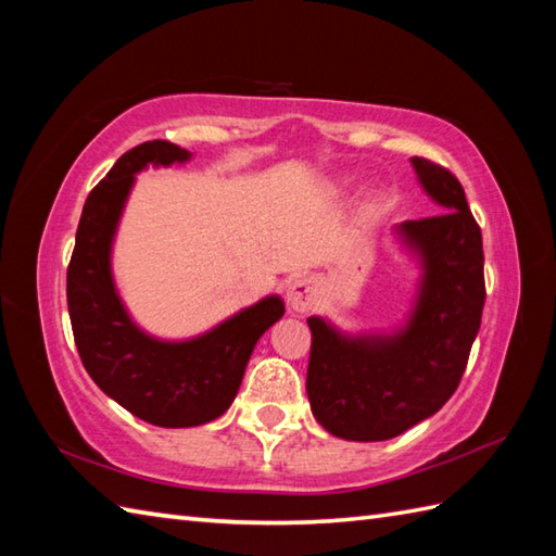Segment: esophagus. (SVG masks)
I'll list each match as a JSON object with an SVG mask.
<instances>
[{
  "label": "esophagus",
  "instance_id": "esophagus-1",
  "mask_svg": "<svg viewBox=\"0 0 556 556\" xmlns=\"http://www.w3.org/2000/svg\"><path fill=\"white\" fill-rule=\"evenodd\" d=\"M287 303L296 313H308L320 303V287L313 277H296L287 289Z\"/></svg>",
  "mask_w": 556,
  "mask_h": 556
}]
</instances>
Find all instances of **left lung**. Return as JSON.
<instances>
[{
    "label": "left lung",
    "instance_id": "obj_1",
    "mask_svg": "<svg viewBox=\"0 0 556 556\" xmlns=\"http://www.w3.org/2000/svg\"><path fill=\"white\" fill-rule=\"evenodd\" d=\"M410 164L422 191L446 212L394 227L422 269L406 325L392 334L353 337L308 317L305 392L317 422L341 440H392L434 416L456 392L480 329L485 255L464 186L430 160Z\"/></svg>",
    "mask_w": 556,
    "mask_h": 556
}]
</instances>
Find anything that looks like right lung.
<instances>
[{"instance_id": "right-lung-1", "label": "right lung", "mask_w": 556, "mask_h": 556, "mask_svg": "<svg viewBox=\"0 0 556 556\" xmlns=\"http://www.w3.org/2000/svg\"><path fill=\"white\" fill-rule=\"evenodd\" d=\"M191 160L169 140H148L116 160L92 188L66 271V301L78 356L104 394L157 428H193L219 418L239 392L245 365L285 301L267 296L210 332L164 341L143 332L119 299L112 277V243L136 174Z\"/></svg>"}]
</instances>
